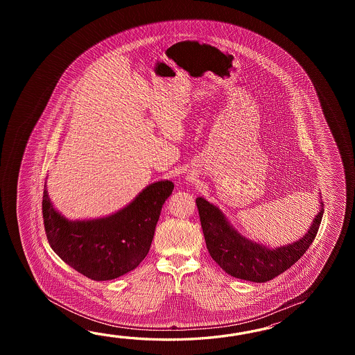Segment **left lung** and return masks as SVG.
Listing matches in <instances>:
<instances>
[{"label":"left lung","instance_id":"obj_1","mask_svg":"<svg viewBox=\"0 0 355 355\" xmlns=\"http://www.w3.org/2000/svg\"><path fill=\"white\" fill-rule=\"evenodd\" d=\"M196 207L211 259L227 274L255 283L272 280L298 261L315 240L324 214V203L321 200L320 211L307 234L298 241L272 249L239 234L218 207L202 196L196 198Z\"/></svg>","mask_w":355,"mask_h":355}]
</instances>
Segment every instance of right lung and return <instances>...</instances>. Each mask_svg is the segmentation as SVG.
Wrapping results in <instances>:
<instances>
[{"label":"right lung","instance_id":"1","mask_svg":"<svg viewBox=\"0 0 355 355\" xmlns=\"http://www.w3.org/2000/svg\"><path fill=\"white\" fill-rule=\"evenodd\" d=\"M173 190V181H157L114 214L69 220L54 208L46 182L42 209L48 242L66 264L85 277L115 279L147 257L162 205Z\"/></svg>","mask_w":355,"mask_h":355}]
</instances>
